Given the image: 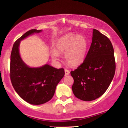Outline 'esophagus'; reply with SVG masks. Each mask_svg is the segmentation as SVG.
Returning a JSON list of instances; mask_svg holds the SVG:
<instances>
[{
  "label": "esophagus",
  "mask_w": 128,
  "mask_h": 128,
  "mask_svg": "<svg viewBox=\"0 0 128 128\" xmlns=\"http://www.w3.org/2000/svg\"><path fill=\"white\" fill-rule=\"evenodd\" d=\"M64 71H65V75H68V74H70V71L68 70H67V69L65 68Z\"/></svg>",
  "instance_id": "obj_1"
}]
</instances>
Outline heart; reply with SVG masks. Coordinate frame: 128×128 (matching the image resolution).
Here are the masks:
<instances>
[{
  "label": "heart",
  "mask_w": 128,
  "mask_h": 128,
  "mask_svg": "<svg viewBox=\"0 0 128 128\" xmlns=\"http://www.w3.org/2000/svg\"><path fill=\"white\" fill-rule=\"evenodd\" d=\"M87 49V42L86 38L80 35L68 34L61 36L56 44V50L52 51V59L59 60L58 53L65 54V59L70 66H76L84 60Z\"/></svg>",
  "instance_id": "heart-1"
}]
</instances>
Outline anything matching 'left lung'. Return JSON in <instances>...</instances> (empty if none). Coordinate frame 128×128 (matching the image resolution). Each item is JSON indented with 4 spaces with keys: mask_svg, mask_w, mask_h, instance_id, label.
I'll return each mask as SVG.
<instances>
[{
    "mask_svg": "<svg viewBox=\"0 0 128 128\" xmlns=\"http://www.w3.org/2000/svg\"><path fill=\"white\" fill-rule=\"evenodd\" d=\"M114 49L111 41L94 29L92 42L84 62L70 74L74 79V95L84 101L100 97L109 87L116 71Z\"/></svg>",
    "mask_w": 128,
    "mask_h": 128,
    "instance_id": "left-lung-1",
    "label": "left lung"
}]
</instances>
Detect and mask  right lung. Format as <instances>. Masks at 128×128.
Listing matches in <instances>:
<instances>
[{"mask_svg": "<svg viewBox=\"0 0 128 128\" xmlns=\"http://www.w3.org/2000/svg\"><path fill=\"white\" fill-rule=\"evenodd\" d=\"M42 30L31 29L16 41L13 45L10 62V79L17 93L26 102L41 105L54 96L56 86L64 77V68L57 69L49 64L31 68L23 61L19 54L20 41Z\"/></svg>", "mask_w": 128, "mask_h": 128, "instance_id": "add662e5", "label": "right lung"}]
</instances>
